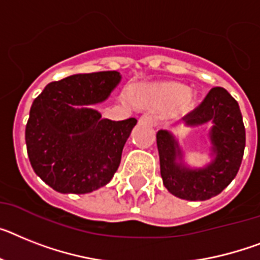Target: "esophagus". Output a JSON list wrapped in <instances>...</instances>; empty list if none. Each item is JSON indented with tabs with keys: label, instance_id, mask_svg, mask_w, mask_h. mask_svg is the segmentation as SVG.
Listing matches in <instances>:
<instances>
[{
	"label": "esophagus",
	"instance_id": "1",
	"mask_svg": "<svg viewBox=\"0 0 260 260\" xmlns=\"http://www.w3.org/2000/svg\"><path fill=\"white\" fill-rule=\"evenodd\" d=\"M141 124H148V125H153L154 124V117L150 116V115H143L139 120Z\"/></svg>",
	"mask_w": 260,
	"mask_h": 260
}]
</instances>
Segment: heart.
<instances>
[{
	"instance_id": "b5f03b06",
	"label": "heart",
	"mask_w": 260,
	"mask_h": 260,
	"mask_svg": "<svg viewBox=\"0 0 260 260\" xmlns=\"http://www.w3.org/2000/svg\"><path fill=\"white\" fill-rule=\"evenodd\" d=\"M147 103L160 107H172L181 103L184 108L193 106V96L187 93V88L178 83H161L145 88L141 93Z\"/></svg>"
}]
</instances>
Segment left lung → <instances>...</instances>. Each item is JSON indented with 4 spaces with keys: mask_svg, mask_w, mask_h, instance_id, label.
Wrapping results in <instances>:
<instances>
[{
    "mask_svg": "<svg viewBox=\"0 0 260 260\" xmlns=\"http://www.w3.org/2000/svg\"><path fill=\"white\" fill-rule=\"evenodd\" d=\"M184 121L189 126L213 123L209 135L214 158L201 169L185 167L182 150L173 135L158 131L156 137L162 182L173 196L182 200H209L234 180L241 167L246 145L241 110L226 89L214 87L197 108L187 113Z\"/></svg>",
    "mask_w": 260,
    "mask_h": 260,
    "instance_id": "left-lung-1",
    "label": "left lung"
}]
</instances>
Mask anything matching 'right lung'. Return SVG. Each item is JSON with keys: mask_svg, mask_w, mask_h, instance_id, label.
Masks as SVG:
<instances>
[{"mask_svg": "<svg viewBox=\"0 0 260 260\" xmlns=\"http://www.w3.org/2000/svg\"><path fill=\"white\" fill-rule=\"evenodd\" d=\"M120 80L117 71L76 74L47 84L32 102L25 131L27 156L54 190L86 194L112 180L137 120L102 119L84 106L104 102Z\"/></svg>", "mask_w": 260, "mask_h": 260, "instance_id": "right-lung-1", "label": "right lung"}]
</instances>
